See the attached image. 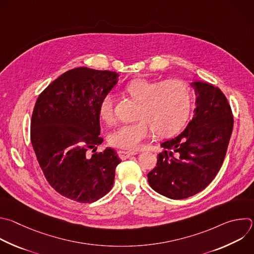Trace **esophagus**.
I'll return each mask as SVG.
<instances>
[{"instance_id":"34e87169","label":"esophagus","mask_w":254,"mask_h":254,"mask_svg":"<svg viewBox=\"0 0 254 254\" xmlns=\"http://www.w3.org/2000/svg\"><path fill=\"white\" fill-rule=\"evenodd\" d=\"M137 152H135V151H126V150H118V154H119V156L122 158V159H127V158H128L129 156H131V155H134V154H136Z\"/></svg>"}]
</instances>
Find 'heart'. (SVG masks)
<instances>
[{
	"mask_svg": "<svg viewBox=\"0 0 254 254\" xmlns=\"http://www.w3.org/2000/svg\"><path fill=\"white\" fill-rule=\"evenodd\" d=\"M126 92L138 102L135 114L138 120L120 126L109 135V143L122 149H138L152 129L159 137L178 132L187 124L192 110V91L181 79L159 81L135 78L127 83ZM99 115L107 124L115 121L113 94L103 97L99 104Z\"/></svg>",
	"mask_w": 254,
	"mask_h": 254,
	"instance_id": "b5f03b06",
	"label": "heart"
}]
</instances>
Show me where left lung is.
<instances>
[{
    "label": "left lung",
    "instance_id": "1",
    "mask_svg": "<svg viewBox=\"0 0 254 254\" xmlns=\"http://www.w3.org/2000/svg\"><path fill=\"white\" fill-rule=\"evenodd\" d=\"M194 117L178 136L161 143L156 166L147 174L152 190L172 199L203 190L224 160L233 128L230 105L220 89L197 81Z\"/></svg>",
    "mask_w": 254,
    "mask_h": 254
}]
</instances>
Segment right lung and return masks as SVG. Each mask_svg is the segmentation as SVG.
Here are the masks:
<instances>
[{
  "mask_svg": "<svg viewBox=\"0 0 254 254\" xmlns=\"http://www.w3.org/2000/svg\"><path fill=\"white\" fill-rule=\"evenodd\" d=\"M117 78L115 71L75 67L51 82L36 102L33 148L50 186L68 199L91 203L114 186L121 159L114 148L96 150L104 140L99 104Z\"/></svg>",
  "mask_w": 254,
  "mask_h": 254,
  "instance_id": "add662e5",
  "label": "right lung"
}]
</instances>
